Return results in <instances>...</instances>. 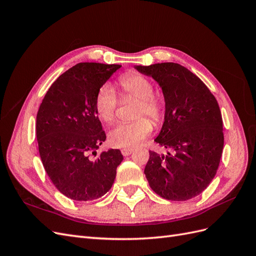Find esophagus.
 <instances>
[{"label": "esophagus", "instance_id": "obj_1", "mask_svg": "<svg viewBox=\"0 0 256 256\" xmlns=\"http://www.w3.org/2000/svg\"><path fill=\"white\" fill-rule=\"evenodd\" d=\"M132 152H134V148H122V156H129V154H131Z\"/></svg>", "mask_w": 256, "mask_h": 256}]
</instances>
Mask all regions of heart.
I'll return each instance as SVG.
<instances>
[{
    "label": "heart",
    "mask_w": 256,
    "mask_h": 256,
    "mask_svg": "<svg viewBox=\"0 0 256 256\" xmlns=\"http://www.w3.org/2000/svg\"><path fill=\"white\" fill-rule=\"evenodd\" d=\"M118 84L125 96L138 99L132 122H120L109 132V143L113 147L130 148L140 144L152 131V124L159 125L164 116V102L154 92L152 81L138 72H127L118 79ZM118 99L110 84H104L96 94L95 110L99 118L111 124L115 120ZM148 116L150 121L145 119Z\"/></svg>",
    "instance_id": "heart-1"
}]
</instances>
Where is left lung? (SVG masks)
<instances>
[{
	"mask_svg": "<svg viewBox=\"0 0 256 256\" xmlns=\"http://www.w3.org/2000/svg\"><path fill=\"white\" fill-rule=\"evenodd\" d=\"M164 92V122L154 142L168 152L150 150L144 173L150 188L170 200H187L212 182L222 156L223 122L218 102L198 76L176 63L136 66Z\"/></svg>",
	"mask_w": 256,
	"mask_h": 256,
	"instance_id": "obj_1",
	"label": "left lung"
}]
</instances>
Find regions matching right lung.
I'll return each instance as SVG.
<instances>
[{"mask_svg": "<svg viewBox=\"0 0 256 256\" xmlns=\"http://www.w3.org/2000/svg\"><path fill=\"white\" fill-rule=\"evenodd\" d=\"M118 68L115 64H76L53 82L38 110L36 136L42 166L56 189L72 200L104 196L124 159L120 150L96 157L106 138L95 110L96 94Z\"/></svg>", "mask_w": 256, "mask_h": 256, "instance_id": "1", "label": "right lung"}]
</instances>
